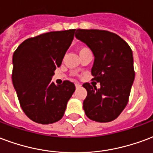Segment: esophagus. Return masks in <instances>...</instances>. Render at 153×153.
Wrapping results in <instances>:
<instances>
[{"mask_svg": "<svg viewBox=\"0 0 153 153\" xmlns=\"http://www.w3.org/2000/svg\"><path fill=\"white\" fill-rule=\"evenodd\" d=\"M75 87H76V88H80V87H81V84H79V82H76V83H75Z\"/></svg>", "mask_w": 153, "mask_h": 153, "instance_id": "obj_1", "label": "esophagus"}]
</instances>
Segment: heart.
<instances>
[{"instance_id":"obj_1","label":"heart","mask_w":153,"mask_h":153,"mask_svg":"<svg viewBox=\"0 0 153 153\" xmlns=\"http://www.w3.org/2000/svg\"><path fill=\"white\" fill-rule=\"evenodd\" d=\"M87 50H89V49H88V48H86V47H81V48H79V53H81L82 52H84V51Z\"/></svg>"}]
</instances>
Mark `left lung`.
Segmentation results:
<instances>
[{
  "label": "left lung",
  "instance_id": "8db88e82",
  "mask_svg": "<svg viewBox=\"0 0 153 153\" xmlns=\"http://www.w3.org/2000/svg\"><path fill=\"white\" fill-rule=\"evenodd\" d=\"M75 37L91 48L95 56L92 80L100 88L83 83L88 95L83 109L88 118L98 123L116 119L128 103L134 79L132 50L117 34L104 30L78 29Z\"/></svg>",
  "mask_w": 153,
  "mask_h": 153
}]
</instances>
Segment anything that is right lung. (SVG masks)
<instances>
[{"label":"right lung","mask_w":153,"mask_h":153,"mask_svg":"<svg viewBox=\"0 0 153 153\" xmlns=\"http://www.w3.org/2000/svg\"><path fill=\"white\" fill-rule=\"evenodd\" d=\"M75 29L51 31L26 39L13 55L12 81L20 106L30 120L51 124L62 119L75 91L73 82H51L73 41Z\"/></svg>","instance_id":"add662e5"}]
</instances>
